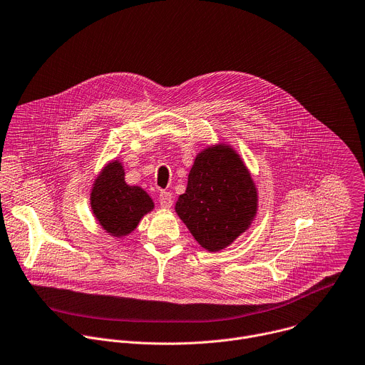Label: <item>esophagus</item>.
<instances>
[{
	"mask_svg": "<svg viewBox=\"0 0 365 365\" xmlns=\"http://www.w3.org/2000/svg\"><path fill=\"white\" fill-rule=\"evenodd\" d=\"M159 203L163 209H170L173 205V196L170 192H162L159 195Z\"/></svg>",
	"mask_w": 365,
	"mask_h": 365,
	"instance_id": "esophagus-1",
	"label": "esophagus"
}]
</instances>
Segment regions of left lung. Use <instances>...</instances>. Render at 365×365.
I'll return each instance as SVG.
<instances>
[{
  "label": "left lung",
  "mask_w": 365,
  "mask_h": 365,
  "mask_svg": "<svg viewBox=\"0 0 365 365\" xmlns=\"http://www.w3.org/2000/svg\"><path fill=\"white\" fill-rule=\"evenodd\" d=\"M175 210L203 250L219 252L252 226L258 187L239 153L219 142L196 155Z\"/></svg>",
  "instance_id": "8db88e82"
}]
</instances>
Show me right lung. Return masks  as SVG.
Instances as JSON below:
<instances>
[{
  "instance_id": "1",
  "label": "right lung",
  "mask_w": 365,
  "mask_h": 365,
  "mask_svg": "<svg viewBox=\"0 0 365 365\" xmlns=\"http://www.w3.org/2000/svg\"><path fill=\"white\" fill-rule=\"evenodd\" d=\"M120 159L107 162L90 189V207L97 223L108 235L125 237L155 209L153 199L140 186L128 185Z\"/></svg>"
}]
</instances>
